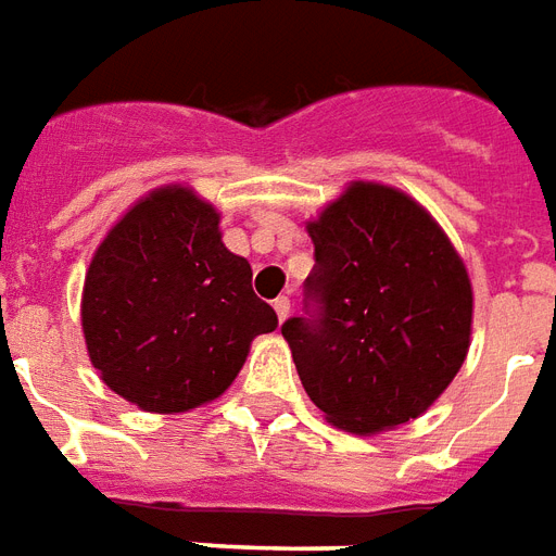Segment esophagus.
Returning a JSON list of instances; mask_svg holds the SVG:
<instances>
[{
	"label": "esophagus",
	"mask_w": 556,
	"mask_h": 556,
	"mask_svg": "<svg viewBox=\"0 0 556 556\" xmlns=\"http://www.w3.org/2000/svg\"><path fill=\"white\" fill-rule=\"evenodd\" d=\"M274 312H277L279 324H286V317L291 315V300H288V296H277V300H274Z\"/></svg>",
	"instance_id": "34e87169"
}]
</instances>
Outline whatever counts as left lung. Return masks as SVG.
Here are the masks:
<instances>
[{
    "mask_svg": "<svg viewBox=\"0 0 556 556\" xmlns=\"http://www.w3.org/2000/svg\"><path fill=\"white\" fill-rule=\"evenodd\" d=\"M317 320L282 338L324 417L350 434L400 429L440 400L472 338V282L431 212L393 186L353 180L306 222Z\"/></svg>",
    "mask_w": 556,
    "mask_h": 556,
    "instance_id": "8db88e82",
    "label": "left lung"
}]
</instances>
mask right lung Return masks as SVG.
<instances>
[{
	"instance_id": "obj_1",
	"label": "right lung",
	"mask_w": 556,
	"mask_h": 556,
	"mask_svg": "<svg viewBox=\"0 0 556 556\" xmlns=\"http://www.w3.org/2000/svg\"><path fill=\"white\" fill-rule=\"evenodd\" d=\"M253 270L222 241V212L192 186H160L118 218L92 253L80 329L92 367L148 414H184L230 388L277 312Z\"/></svg>"
}]
</instances>
